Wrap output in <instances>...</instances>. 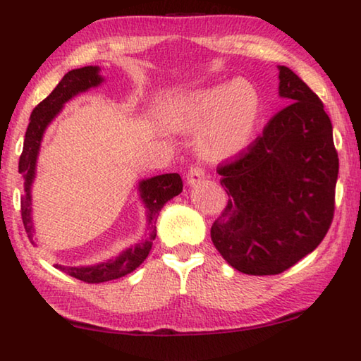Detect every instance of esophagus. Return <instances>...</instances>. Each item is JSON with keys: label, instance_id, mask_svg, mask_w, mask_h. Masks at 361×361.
Masks as SVG:
<instances>
[{"label": "esophagus", "instance_id": "34e87169", "mask_svg": "<svg viewBox=\"0 0 361 361\" xmlns=\"http://www.w3.org/2000/svg\"><path fill=\"white\" fill-rule=\"evenodd\" d=\"M204 176H205V172H204L202 167H200V166H191V169L188 170L186 178H188L189 185H195V183H199L200 180L204 178Z\"/></svg>", "mask_w": 361, "mask_h": 361}]
</instances>
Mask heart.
Here are the masks:
<instances>
[{
    "label": "heart",
    "mask_w": 361,
    "mask_h": 361,
    "mask_svg": "<svg viewBox=\"0 0 361 361\" xmlns=\"http://www.w3.org/2000/svg\"><path fill=\"white\" fill-rule=\"evenodd\" d=\"M261 114L258 90L248 81L218 84L188 95L170 113L178 129L202 127L200 151L212 161L237 154L248 145Z\"/></svg>",
    "instance_id": "heart-1"
}]
</instances>
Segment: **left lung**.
Listing matches in <instances>:
<instances>
[{"label":"left lung","instance_id":"obj_1","mask_svg":"<svg viewBox=\"0 0 361 361\" xmlns=\"http://www.w3.org/2000/svg\"><path fill=\"white\" fill-rule=\"evenodd\" d=\"M279 94L291 103L262 135L218 164L229 195L212 224L215 248L250 276H276L312 253L334 216L339 157L322 100L288 66H279Z\"/></svg>","mask_w":361,"mask_h":361}]
</instances>
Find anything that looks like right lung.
<instances>
[{"label":"right lung","instance_id":"right-lung-1","mask_svg":"<svg viewBox=\"0 0 361 361\" xmlns=\"http://www.w3.org/2000/svg\"><path fill=\"white\" fill-rule=\"evenodd\" d=\"M102 82L97 66H84V68L71 70L62 78V81L57 84V87L49 94L44 100L35 106L32 116H30V124L27 127L25 142H23V149L19 159V173L23 176V188H22V199H20V213L22 221L25 226L28 239L33 243V226H32V195H30V188L35 176V166L36 157H38L39 145L42 133H44L49 122L54 119L63 103L68 102L71 97H75L79 92H84L90 87H95ZM183 191V181L178 173H166L159 175L154 178L143 180L140 183V192L142 199L148 207V223L151 229V237L143 243H138L135 248L126 250L124 253L118 256L114 261L102 262L97 266L89 267H63L56 264L57 269L63 271L68 276L75 277L85 283H102L108 280L121 279L137 269L146 259V256L151 252L152 240L156 237V221L159 212L164 204L173 199Z\"/></svg>","mask_w":361,"mask_h":361}]
</instances>
